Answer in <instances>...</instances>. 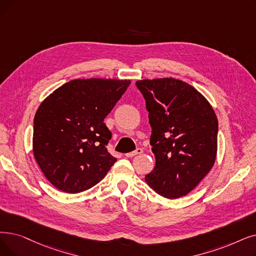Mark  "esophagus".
Wrapping results in <instances>:
<instances>
[{
  "mask_svg": "<svg viewBox=\"0 0 256 256\" xmlns=\"http://www.w3.org/2000/svg\"><path fill=\"white\" fill-rule=\"evenodd\" d=\"M141 152H143V150H142V148H137V150H134V152L126 154V157H128V158H132V157H134V156L139 154H141Z\"/></svg>",
  "mask_w": 256,
  "mask_h": 256,
  "instance_id": "esophagus-1",
  "label": "esophagus"
}]
</instances>
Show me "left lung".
Wrapping results in <instances>:
<instances>
[{"label": "left lung", "instance_id": "obj_1", "mask_svg": "<svg viewBox=\"0 0 256 256\" xmlns=\"http://www.w3.org/2000/svg\"><path fill=\"white\" fill-rule=\"evenodd\" d=\"M136 86L146 102L154 168L150 188L168 198L190 194L214 165L218 118L207 99L185 82L143 80Z\"/></svg>", "mask_w": 256, "mask_h": 256}]
</instances>
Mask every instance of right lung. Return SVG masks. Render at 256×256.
Returning <instances> with one entry per match:
<instances>
[{
  "mask_svg": "<svg viewBox=\"0 0 256 256\" xmlns=\"http://www.w3.org/2000/svg\"><path fill=\"white\" fill-rule=\"evenodd\" d=\"M130 84L126 80H73L40 104L33 126V154L58 190L66 194L90 190L116 162L106 150L112 134L104 120Z\"/></svg>",
  "mask_w": 256,
  "mask_h": 256,
  "instance_id": "1",
  "label": "right lung"
}]
</instances>
